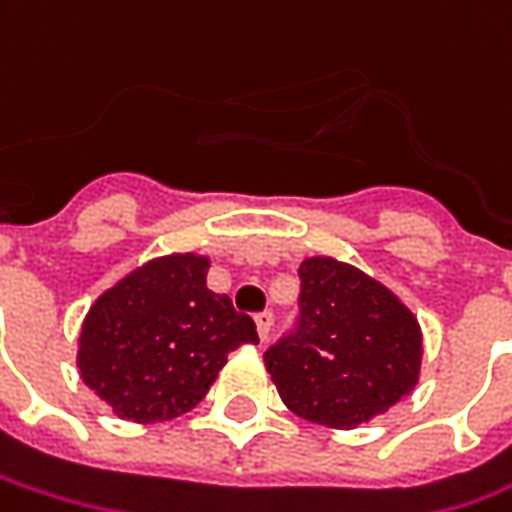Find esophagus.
<instances>
[{
	"instance_id": "1",
	"label": "esophagus",
	"mask_w": 512,
	"mask_h": 512,
	"mask_svg": "<svg viewBox=\"0 0 512 512\" xmlns=\"http://www.w3.org/2000/svg\"><path fill=\"white\" fill-rule=\"evenodd\" d=\"M256 330H259V339L267 342V336H270V330H273V313H270V310L256 313Z\"/></svg>"
}]
</instances>
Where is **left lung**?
<instances>
[{
    "label": "left lung",
    "instance_id": "1",
    "mask_svg": "<svg viewBox=\"0 0 512 512\" xmlns=\"http://www.w3.org/2000/svg\"><path fill=\"white\" fill-rule=\"evenodd\" d=\"M299 325L265 353L282 402L307 422L353 430L419 382L422 327L382 282L330 256L299 265Z\"/></svg>",
    "mask_w": 512,
    "mask_h": 512
}]
</instances>
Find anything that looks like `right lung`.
<instances>
[{
  "label": "right lung",
  "mask_w": 512,
  "mask_h": 512,
  "mask_svg": "<svg viewBox=\"0 0 512 512\" xmlns=\"http://www.w3.org/2000/svg\"><path fill=\"white\" fill-rule=\"evenodd\" d=\"M207 256L170 253L130 270L82 322L79 376L136 424L168 422L205 399L239 344H259L253 319L207 290Z\"/></svg>",
  "instance_id": "add662e5"
}]
</instances>
